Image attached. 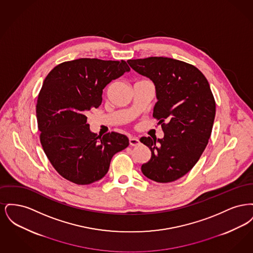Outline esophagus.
Listing matches in <instances>:
<instances>
[{"label":"esophagus","instance_id":"34e87169","mask_svg":"<svg viewBox=\"0 0 253 253\" xmlns=\"http://www.w3.org/2000/svg\"><path fill=\"white\" fill-rule=\"evenodd\" d=\"M129 143H130L131 146H136V145H138L140 143V141H139V139H138L137 137H135V136H130V138H129Z\"/></svg>","mask_w":253,"mask_h":253}]
</instances>
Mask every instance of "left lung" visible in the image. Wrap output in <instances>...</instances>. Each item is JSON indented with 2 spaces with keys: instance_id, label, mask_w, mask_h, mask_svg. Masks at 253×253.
I'll return each mask as SVG.
<instances>
[{
  "instance_id": "left-lung-1",
  "label": "left lung",
  "mask_w": 253,
  "mask_h": 253,
  "mask_svg": "<svg viewBox=\"0 0 253 253\" xmlns=\"http://www.w3.org/2000/svg\"><path fill=\"white\" fill-rule=\"evenodd\" d=\"M134 71L151 79L158 99L153 117L164 137H141L151 159L141 166L146 177L158 183L177 180L204 152L215 117V100L208 80L193 64L165 57L128 60Z\"/></svg>"
}]
</instances>
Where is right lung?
<instances>
[{"label": "right lung", "instance_id": "add662e5", "mask_svg": "<svg viewBox=\"0 0 253 253\" xmlns=\"http://www.w3.org/2000/svg\"><path fill=\"white\" fill-rule=\"evenodd\" d=\"M128 71L125 60L83 58L60 63L46 76L37 100L38 129L46 157L63 178L78 185L99 180L113 156L128 147L126 135L99 136L86 123L104 87Z\"/></svg>", "mask_w": 253, "mask_h": 253}]
</instances>
